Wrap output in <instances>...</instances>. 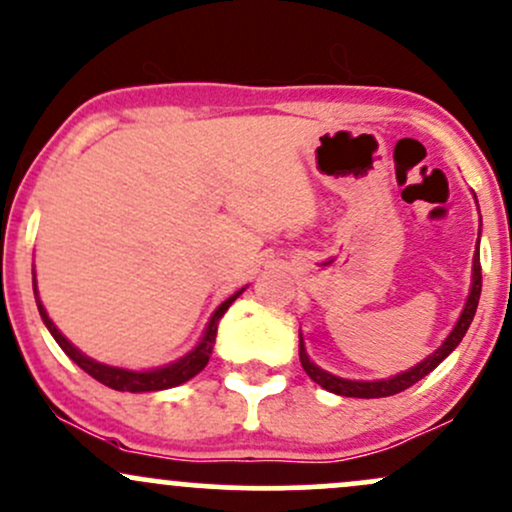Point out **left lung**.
Masks as SVG:
<instances>
[{
	"label": "left lung",
	"instance_id": "obj_1",
	"mask_svg": "<svg viewBox=\"0 0 512 512\" xmlns=\"http://www.w3.org/2000/svg\"><path fill=\"white\" fill-rule=\"evenodd\" d=\"M477 199V197H474ZM481 221V216H479ZM481 236V228H479ZM479 296H481V264H479V240H477V250H474V260H472V286H469V296L467 303H464L460 317H457L455 327H452L445 342L438 346L433 354H428L424 361H419L416 366H411L409 370H402V373L392 375V378H383V380H349V378H339V375L330 373V370L320 368L317 363L310 361L308 351H305V342L303 334H298V356H301V366L305 373L310 375V380H315L317 385L325 387V390L334 392V395L342 397H361V399H375V397H390L397 395V392L407 390L414 383H419L421 378H426L433 368L438 366L443 358H448L452 351L457 349V344L462 342V337L467 334L469 325H472L474 313H477L479 305Z\"/></svg>",
	"mask_w": 512,
	"mask_h": 512
}]
</instances>
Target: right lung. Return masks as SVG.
Instances as JSON below:
<instances>
[{
  "label": "right lung",
  "instance_id": "right-lung-1",
  "mask_svg": "<svg viewBox=\"0 0 512 512\" xmlns=\"http://www.w3.org/2000/svg\"><path fill=\"white\" fill-rule=\"evenodd\" d=\"M245 289H248V286H243V289H238L233 296H228L226 301H223L219 308L214 310V315L209 317V322H207V327H204L199 342L192 346L185 356L175 358L173 363H166V366L149 368V370H129V368H120V366H108V363H101V361H96V358L86 356L84 351L76 349V346L69 342V339L64 337L60 330H57V325L50 320L48 310H45V305L38 296V281H35V269H33V293H35V303H38V313H40V317H43L45 327H48L52 337H55V342L60 344L64 354L72 358V361L81 370H86L91 378H96L98 383L113 387V390H120V392L168 390V387H178L182 383H187L190 378H195L199 370L209 363L211 349H214V342H216V330H219V320Z\"/></svg>",
  "mask_w": 512,
  "mask_h": 512
}]
</instances>
